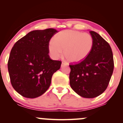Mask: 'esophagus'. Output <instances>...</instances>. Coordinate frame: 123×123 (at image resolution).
<instances>
[{"label":"esophagus","instance_id":"34e87169","mask_svg":"<svg viewBox=\"0 0 123 123\" xmlns=\"http://www.w3.org/2000/svg\"><path fill=\"white\" fill-rule=\"evenodd\" d=\"M67 65H68V63L65 62H62L61 67H63V66H67Z\"/></svg>","mask_w":123,"mask_h":123}]
</instances>
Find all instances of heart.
Masks as SVG:
<instances>
[{
    "mask_svg": "<svg viewBox=\"0 0 123 123\" xmlns=\"http://www.w3.org/2000/svg\"><path fill=\"white\" fill-rule=\"evenodd\" d=\"M94 39L91 35L74 30L61 31L50 41L49 50L54 59L62 54L68 61L79 62L88 57L92 50Z\"/></svg>",
    "mask_w": 123,
    "mask_h": 123,
    "instance_id": "1",
    "label": "heart"
}]
</instances>
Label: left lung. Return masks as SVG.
<instances>
[{"instance_id": "obj_1", "label": "left lung", "mask_w": 123, "mask_h": 123, "mask_svg": "<svg viewBox=\"0 0 123 123\" xmlns=\"http://www.w3.org/2000/svg\"><path fill=\"white\" fill-rule=\"evenodd\" d=\"M92 50L88 57L70 65V85L74 92L84 98H93L108 87L114 69L113 53L109 44L94 31Z\"/></svg>"}]
</instances>
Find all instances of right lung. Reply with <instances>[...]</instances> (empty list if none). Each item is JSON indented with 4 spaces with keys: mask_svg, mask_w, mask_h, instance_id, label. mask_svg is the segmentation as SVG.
<instances>
[{
    "mask_svg": "<svg viewBox=\"0 0 123 123\" xmlns=\"http://www.w3.org/2000/svg\"><path fill=\"white\" fill-rule=\"evenodd\" d=\"M57 32L53 28L31 31L11 50L7 64L11 83L25 98L43 94L50 87L53 74L60 69L61 61L51 60L49 55V42Z\"/></svg>",
    "mask_w": 123,
    "mask_h": 123,
    "instance_id": "obj_1",
    "label": "right lung"
}]
</instances>
